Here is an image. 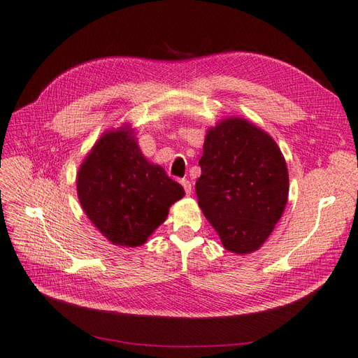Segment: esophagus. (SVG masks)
I'll return each instance as SVG.
<instances>
[{
  "label": "esophagus",
  "instance_id": "esophagus-1",
  "mask_svg": "<svg viewBox=\"0 0 358 358\" xmlns=\"http://www.w3.org/2000/svg\"><path fill=\"white\" fill-rule=\"evenodd\" d=\"M180 183H182V187H183L185 192H187V194L189 195V194H191V191H192V185H191V182H189L188 179H182V180H180Z\"/></svg>",
  "mask_w": 358,
  "mask_h": 358
}]
</instances>
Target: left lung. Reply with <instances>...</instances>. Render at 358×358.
<instances>
[{"mask_svg": "<svg viewBox=\"0 0 358 358\" xmlns=\"http://www.w3.org/2000/svg\"><path fill=\"white\" fill-rule=\"evenodd\" d=\"M199 164V206L224 248L237 255L257 250L289 195L286 159L275 141L248 120L225 118L207 131Z\"/></svg>", "mask_w": 358, "mask_h": 358, "instance_id": "obj_1", "label": "left lung"}]
</instances>
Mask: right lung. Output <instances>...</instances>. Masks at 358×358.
<instances>
[{
    "instance_id": "right-lung-1",
    "label": "right lung",
    "mask_w": 358,
    "mask_h": 358,
    "mask_svg": "<svg viewBox=\"0 0 358 358\" xmlns=\"http://www.w3.org/2000/svg\"><path fill=\"white\" fill-rule=\"evenodd\" d=\"M130 126L97 139L77 175L78 200L110 243L138 248L163 224L185 195L182 185L143 157Z\"/></svg>"
}]
</instances>
